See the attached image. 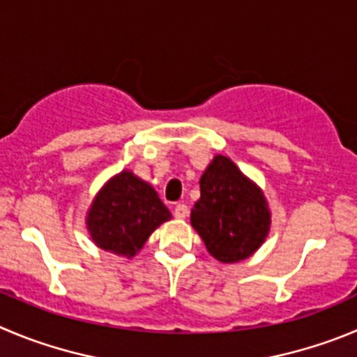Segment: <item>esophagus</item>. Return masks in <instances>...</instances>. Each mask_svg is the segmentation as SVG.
Returning a JSON list of instances; mask_svg holds the SVG:
<instances>
[{"label":"esophagus","mask_w":357,"mask_h":357,"mask_svg":"<svg viewBox=\"0 0 357 357\" xmlns=\"http://www.w3.org/2000/svg\"><path fill=\"white\" fill-rule=\"evenodd\" d=\"M174 216L179 220L186 218V216H188V208H186V204H176L174 206Z\"/></svg>","instance_id":"34e87169"}]
</instances>
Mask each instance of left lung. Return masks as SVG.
I'll use <instances>...</instances> for the list:
<instances>
[{
  "instance_id": "8db88e82",
  "label": "left lung",
  "mask_w": 357,
  "mask_h": 357,
  "mask_svg": "<svg viewBox=\"0 0 357 357\" xmlns=\"http://www.w3.org/2000/svg\"><path fill=\"white\" fill-rule=\"evenodd\" d=\"M209 255L224 264L245 261L266 241L271 211L261 186L231 158L216 155L201 178V199L190 213Z\"/></svg>"
}]
</instances>
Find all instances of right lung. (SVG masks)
I'll return each mask as SVG.
<instances>
[{"mask_svg": "<svg viewBox=\"0 0 357 357\" xmlns=\"http://www.w3.org/2000/svg\"><path fill=\"white\" fill-rule=\"evenodd\" d=\"M171 218L155 188L125 169L98 190L86 211V229L98 248L132 259L153 231Z\"/></svg>", "mask_w": 357, "mask_h": 357, "instance_id": "obj_1", "label": "right lung"}]
</instances>
